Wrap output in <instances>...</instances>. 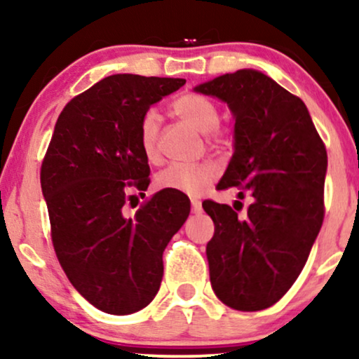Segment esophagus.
Returning <instances> with one entry per match:
<instances>
[{"label": "esophagus", "mask_w": 359, "mask_h": 359, "mask_svg": "<svg viewBox=\"0 0 359 359\" xmlns=\"http://www.w3.org/2000/svg\"><path fill=\"white\" fill-rule=\"evenodd\" d=\"M191 204H192V212L194 214H199L201 211H203V204H201L199 199H192Z\"/></svg>", "instance_id": "34e87169"}]
</instances>
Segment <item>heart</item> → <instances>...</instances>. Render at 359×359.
<instances>
[{"mask_svg":"<svg viewBox=\"0 0 359 359\" xmlns=\"http://www.w3.org/2000/svg\"><path fill=\"white\" fill-rule=\"evenodd\" d=\"M172 109L180 119L199 133H211L219 125V109L209 97L197 93H185L172 102ZM160 114L156 109H148L140 121V145L148 160L158 158ZM217 167L211 162L201 163H170L155 177L160 191H172L199 196L216 179Z\"/></svg>","mask_w":359,"mask_h":359,"instance_id":"obj_1","label":"heart"}]
</instances>
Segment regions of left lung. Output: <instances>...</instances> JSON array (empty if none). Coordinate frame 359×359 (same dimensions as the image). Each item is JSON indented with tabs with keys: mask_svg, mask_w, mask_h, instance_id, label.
<instances>
[{
	"mask_svg": "<svg viewBox=\"0 0 359 359\" xmlns=\"http://www.w3.org/2000/svg\"><path fill=\"white\" fill-rule=\"evenodd\" d=\"M194 90L228 104L234 119L233 156L216 189L253 199L245 217L203 203L214 221L212 290L236 311H262L294 285L323 226L325 147L304 101L266 74L240 69Z\"/></svg>",
	"mask_w": 359,
	"mask_h": 359,
	"instance_id": "1",
	"label": "left lung"
}]
</instances>
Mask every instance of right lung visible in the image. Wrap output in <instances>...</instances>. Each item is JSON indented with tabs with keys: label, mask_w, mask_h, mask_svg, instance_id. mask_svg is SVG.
<instances>
[{
	"label": "right lung",
	"mask_w": 359,
	"mask_h": 359,
	"mask_svg": "<svg viewBox=\"0 0 359 359\" xmlns=\"http://www.w3.org/2000/svg\"><path fill=\"white\" fill-rule=\"evenodd\" d=\"M184 84L114 74L67 102L53 128L40 172L53 248L74 288L108 314H133L154 300L163 251L191 212L189 197L172 191L156 192L135 217L123 208L128 189L150 184L140 121Z\"/></svg>",
	"instance_id": "1"
}]
</instances>
